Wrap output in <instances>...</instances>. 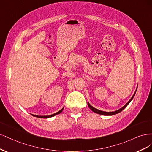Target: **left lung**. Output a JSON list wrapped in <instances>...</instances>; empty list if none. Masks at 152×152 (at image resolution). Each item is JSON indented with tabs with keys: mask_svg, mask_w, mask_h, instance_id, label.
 Returning a JSON list of instances; mask_svg holds the SVG:
<instances>
[{
	"mask_svg": "<svg viewBox=\"0 0 152 152\" xmlns=\"http://www.w3.org/2000/svg\"><path fill=\"white\" fill-rule=\"evenodd\" d=\"M136 91H135V92H134V95H133V96L131 97V99L128 101V102L127 103V104H126L124 107H122L121 109H119V110H116V111H114V112H104V111H102V110H98V109L94 108V107H92V106L89 104V103H88V105L89 108H90L93 112H94L95 113L99 114H101V115H115V114H117L119 113V112H121L122 110H124V109L126 108V107L127 106H128V105L129 104L130 102H131L132 100H133V99L134 98V95H135V94H136Z\"/></svg>",
	"mask_w": 152,
	"mask_h": 152,
	"instance_id": "obj_1",
	"label": "left lung"
}]
</instances>
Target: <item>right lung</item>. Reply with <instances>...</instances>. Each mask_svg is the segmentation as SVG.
I'll return each instance as SVG.
<instances>
[{"mask_svg":"<svg viewBox=\"0 0 152 152\" xmlns=\"http://www.w3.org/2000/svg\"><path fill=\"white\" fill-rule=\"evenodd\" d=\"M63 109H64V108H62L61 110H59L58 112H56V113H55V114H52V115H45V116H40V115H33V114H31L32 115H33V116H35V117H39V118H48V117H53V116H54V115H57V114H60L61 112L63 110Z\"/></svg>","mask_w":152,"mask_h":152,"instance_id":"1","label":"right lung"}]
</instances>
